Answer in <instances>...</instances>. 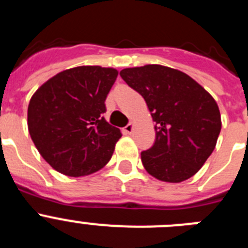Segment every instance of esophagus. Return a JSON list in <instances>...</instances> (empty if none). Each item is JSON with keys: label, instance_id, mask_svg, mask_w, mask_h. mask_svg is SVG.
<instances>
[{"label": "esophagus", "instance_id": "34e87169", "mask_svg": "<svg viewBox=\"0 0 248 248\" xmlns=\"http://www.w3.org/2000/svg\"><path fill=\"white\" fill-rule=\"evenodd\" d=\"M133 130H134V124H133V123H129L128 125L123 129V131H124L125 134H131V133H133Z\"/></svg>", "mask_w": 248, "mask_h": 248}]
</instances>
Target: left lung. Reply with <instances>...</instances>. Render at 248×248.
Segmentation results:
<instances>
[{
  "label": "left lung",
  "instance_id": "left-lung-1",
  "mask_svg": "<svg viewBox=\"0 0 248 248\" xmlns=\"http://www.w3.org/2000/svg\"><path fill=\"white\" fill-rule=\"evenodd\" d=\"M120 77L144 98L155 122V143L141 153L146 171L181 183L202 168L221 131L216 100L190 76L160 64L125 68Z\"/></svg>",
  "mask_w": 248,
  "mask_h": 248
}]
</instances>
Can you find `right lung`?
Segmentation results:
<instances>
[{"mask_svg":"<svg viewBox=\"0 0 248 248\" xmlns=\"http://www.w3.org/2000/svg\"><path fill=\"white\" fill-rule=\"evenodd\" d=\"M118 71L80 65L43 83L28 104L31 139L43 159L67 176H84L108 164L122 133L103 118Z\"/></svg>","mask_w":248,"mask_h":248,"instance_id":"1","label":"right lung"}]
</instances>
